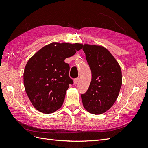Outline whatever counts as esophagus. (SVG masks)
I'll return each mask as SVG.
<instances>
[{"label":"esophagus","mask_w":148,"mask_h":148,"mask_svg":"<svg viewBox=\"0 0 148 148\" xmlns=\"http://www.w3.org/2000/svg\"><path fill=\"white\" fill-rule=\"evenodd\" d=\"M78 80H79V78H75V79H74V81H73V82H74V84H77V83L78 82Z\"/></svg>","instance_id":"obj_1"}]
</instances>
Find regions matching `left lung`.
<instances>
[{
  "label": "left lung",
  "mask_w": 148,
  "mask_h": 148,
  "mask_svg": "<svg viewBox=\"0 0 148 148\" xmlns=\"http://www.w3.org/2000/svg\"><path fill=\"white\" fill-rule=\"evenodd\" d=\"M92 78L89 88L81 95L83 105L89 113H104L117 100L122 84V71L107 49L96 45H83Z\"/></svg>",
  "instance_id": "obj_1"
}]
</instances>
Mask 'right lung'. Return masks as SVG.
<instances>
[{
	"label": "right lung",
	"instance_id": "right-lung-1",
	"mask_svg": "<svg viewBox=\"0 0 148 148\" xmlns=\"http://www.w3.org/2000/svg\"><path fill=\"white\" fill-rule=\"evenodd\" d=\"M82 48L78 43L52 42L29 59L24 70V86L38 110L51 114L60 108L69 84L73 83L69 76L70 66L64 60Z\"/></svg>",
	"mask_w": 148,
	"mask_h": 148
}]
</instances>
